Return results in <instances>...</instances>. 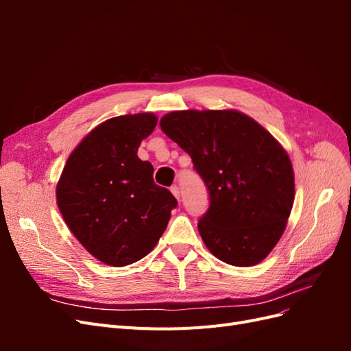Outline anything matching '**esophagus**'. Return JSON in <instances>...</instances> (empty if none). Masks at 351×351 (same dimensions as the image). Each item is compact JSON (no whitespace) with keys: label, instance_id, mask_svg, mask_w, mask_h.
Instances as JSON below:
<instances>
[{"label":"esophagus","instance_id":"esophagus-1","mask_svg":"<svg viewBox=\"0 0 351 351\" xmlns=\"http://www.w3.org/2000/svg\"><path fill=\"white\" fill-rule=\"evenodd\" d=\"M171 193L176 196V199H180V187L178 186H173L171 187Z\"/></svg>","mask_w":351,"mask_h":351}]
</instances>
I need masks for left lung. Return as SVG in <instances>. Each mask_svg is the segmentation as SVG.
<instances>
[{
  "label": "left lung",
  "mask_w": 351,
  "mask_h": 351,
  "mask_svg": "<svg viewBox=\"0 0 351 351\" xmlns=\"http://www.w3.org/2000/svg\"><path fill=\"white\" fill-rule=\"evenodd\" d=\"M162 132L192 158L209 192L200 237L219 261L252 267L281 239L294 202L293 165L284 147L236 110L173 111Z\"/></svg>",
  "instance_id": "left-lung-1"
}]
</instances>
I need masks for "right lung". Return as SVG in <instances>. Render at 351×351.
I'll return each mask as SVG.
<instances>
[{
  "label": "right lung",
  "mask_w": 351,
  "mask_h": 351,
  "mask_svg": "<svg viewBox=\"0 0 351 351\" xmlns=\"http://www.w3.org/2000/svg\"><path fill=\"white\" fill-rule=\"evenodd\" d=\"M156 121L152 112H141L101 123L70 154L57 184L67 227L110 267L145 258L177 206L171 192L155 184L152 164L137 156Z\"/></svg>",
  "instance_id": "1"
}]
</instances>
